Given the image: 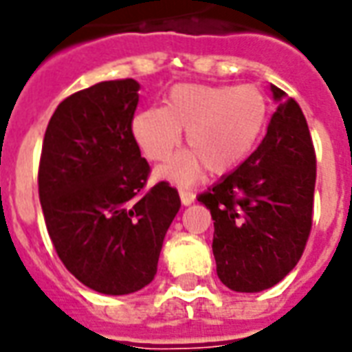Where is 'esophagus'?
Returning a JSON list of instances; mask_svg holds the SVG:
<instances>
[{
  "label": "esophagus",
  "instance_id": "obj_1",
  "mask_svg": "<svg viewBox=\"0 0 352 352\" xmlns=\"http://www.w3.org/2000/svg\"><path fill=\"white\" fill-rule=\"evenodd\" d=\"M179 195H181V203L184 206H190L195 201V194L190 190H179Z\"/></svg>",
  "mask_w": 352,
  "mask_h": 352
}]
</instances>
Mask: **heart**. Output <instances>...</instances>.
<instances>
[{
	"label": "heart",
	"instance_id": "heart-1",
	"mask_svg": "<svg viewBox=\"0 0 352 352\" xmlns=\"http://www.w3.org/2000/svg\"><path fill=\"white\" fill-rule=\"evenodd\" d=\"M267 99L254 85L212 87L181 82L171 88L166 109L136 112L131 131L147 158L166 160L181 142L192 149L179 153L158 170V175L186 186L208 168L223 175L240 166L258 144L267 123Z\"/></svg>",
	"mask_w": 352,
	"mask_h": 352
}]
</instances>
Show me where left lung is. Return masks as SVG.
<instances>
[{
	"label": "left lung",
	"mask_w": 352,
	"mask_h": 352,
	"mask_svg": "<svg viewBox=\"0 0 352 352\" xmlns=\"http://www.w3.org/2000/svg\"><path fill=\"white\" fill-rule=\"evenodd\" d=\"M267 134L234 171L197 197L214 219L212 251L227 288L256 294L295 267L312 227L316 153L301 107L272 85Z\"/></svg>",
	"instance_id": "obj_1"
}]
</instances>
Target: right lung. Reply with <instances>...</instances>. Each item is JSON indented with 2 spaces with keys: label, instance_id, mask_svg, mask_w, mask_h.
Here are the masks:
<instances>
[{
  "label": "right lung",
  "instance_id": "right-lung-1",
  "mask_svg": "<svg viewBox=\"0 0 352 352\" xmlns=\"http://www.w3.org/2000/svg\"><path fill=\"white\" fill-rule=\"evenodd\" d=\"M140 85L103 80L58 104L38 170L45 227L72 275L94 292L127 295L155 278L181 208L175 188L144 192L149 164L131 131Z\"/></svg>",
  "mask_w": 352,
  "mask_h": 352
}]
</instances>
